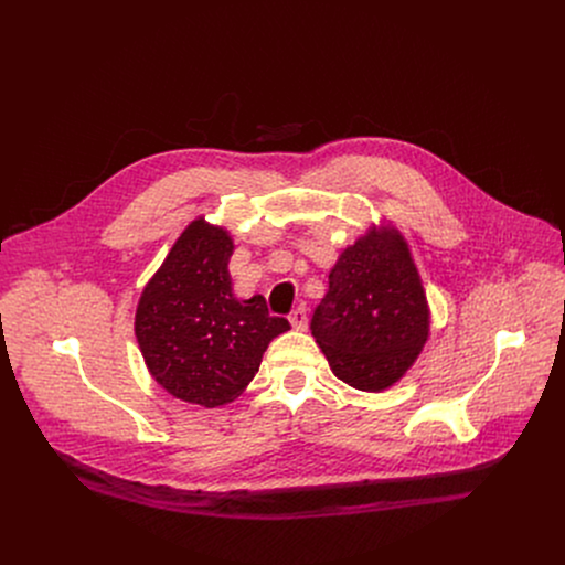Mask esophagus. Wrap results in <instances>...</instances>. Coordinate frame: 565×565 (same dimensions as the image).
<instances>
[{
	"label": "esophagus",
	"mask_w": 565,
	"mask_h": 565,
	"mask_svg": "<svg viewBox=\"0 0 565 565\" xmlns=\"http://www.w3.org/2000/svg\"><path fill=\"white\" fill-rule=\"evenodd\" d=\"M306 321H308V317H306V306L299 303V306L290 312V324H292L297 331H303V329H306Z\"/></svg>",
	"instance_id": "esophagus-1"
}]
</instances>
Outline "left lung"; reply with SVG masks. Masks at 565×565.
Listing matches in <instances>:
<instances>
[{"label":"left lung","mask_w":565,"mask_h":565,"mask_svg":"<svg viewBox=\"0 0 565 565\" xmlns=\"http://www.w3.org/2000/svg\"><path fill=\"white\" fill-rule=\"evenodd\" d=\"M310 331L331 371L360 391H384L405 375L429 335L427 297L405 238L373 227L347 248Z\"/></svg>","instance_id":"obj_1"}]
</instances>
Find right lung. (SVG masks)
<instances>
[{
  "instance_id": "add662e5",
  "label": "right lung",
  "mask_w": 565,
  "mask_h": 565,
  "mask_svg": "<svg viewBox=\"0 0 565 565\" xmlns=\"http://www.w3.org/2000/svg\"><path fill=\"white\" fill-rule=\"evenodd\" d=\"M232 250L223 227L192 221L136 308V340L153 380L207 409L244 391L273 338L290 329L262 295L234 297Z\"/></svg>"
}]
</instances>
